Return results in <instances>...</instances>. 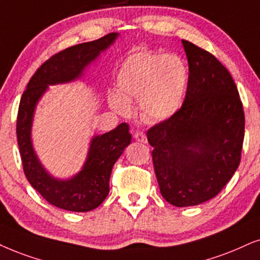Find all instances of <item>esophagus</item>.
<instances>
[{"mask_svg": "<svg viewBox=\"0 0 260 260\" xmlns=\"http://www.w3.org/2000/svg\"><path fill=\"white\" fill-rule=\"evenodd\" d=\"M134 138H136V140L139 141V143H146L147 141L146 134L144 132H137L136 134H134Z\"/></svg>", "mask_w": 260, "mask_h": 260, "instance_id": "esophagus-1", "label": "esophagus"}]
</instances>
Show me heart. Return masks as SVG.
Returning <instances> with one entry per match:
<instances>
[{"label": "heart", "mask_w": 260, "mask_h": 260, "mask_svg": "<svg viewBox=\"0 0 260 260\" xmlns=\"http://www.w3.org/2000/svg\"><path fill=\"white\" fill-rule=\"evenodd\" d=\"M188 77V67L176 55L134 52L121 64L117 93L110 94V104L119 113L127 114L128 102L139 101V109L146 120H166L182 106Z\"/></svg>", "instance_id": "heart-1"}]
</instances>
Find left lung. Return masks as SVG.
<instances>
[{"instance_id": "8db88e82", "label": "left lung", "mask_w": 260, "mask_h": 260, "mask_svg": "<svg viewBox=\"0 0 260 260\" xmlns=\"http://www.w3.org/2000/svg\"><path fill=\"white\" fill-rule=\"evenodd\" d=\"M188 85L181 108L147 129L160 194L174 206H193L221 192L241 160L245 113L228 70L182 39Z\"/></svg>"}]
</instances>
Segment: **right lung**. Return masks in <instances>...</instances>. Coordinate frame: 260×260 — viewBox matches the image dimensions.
<instances>
[{
    "label": "right lung",
    "mask_w": 260,
    "mask_h": 260,
    "mask_svg": "<svg viewBox=\"0 0 260 260\" xmlns=\"http://www.w3.org/2000/svg\"><path fill=\"white\" fill-rule=\"evenodd\" d=\"M117 34H108L96 41L81 43L52 55L29 79L22 93L16 117V138L26 179L43 198L56 208L86 212L98 208L109 193V180L115 162L129 145L128 126L121 123L92 140L84 169L68 181L52 179L43 169L32 150L29 132L36 103L48 85L67 83L80 77L85 66L107 49Z\"/></svg>",
    "instance_id": "1"
}]
</instances>
